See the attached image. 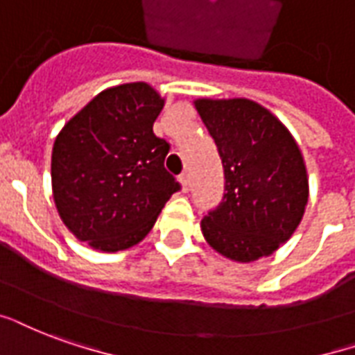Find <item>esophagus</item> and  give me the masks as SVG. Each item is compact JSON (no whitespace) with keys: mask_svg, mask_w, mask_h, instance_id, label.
<instances>
[{"mask_svg":"<svg viewBox=\"0 0 355 355\" xmlns=\"http://www.w3.org/2000/svg\"><path fill=\"white\" fill-rule=\"evenodd\" d=\"M180 183H181V191H183V193H189V191H191V178H189V174H181Z\"/></svg>","mask_w":355,"mask_h":355,"instance_id":"1","label":"esophagus"}]
</instances>
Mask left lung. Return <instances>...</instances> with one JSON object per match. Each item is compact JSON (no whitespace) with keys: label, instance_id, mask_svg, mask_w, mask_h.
Wrapping results in <instances>:
<instances>
[{"label":"left lung","instance_id":"left-lung-1","mask_svg":"<svg viewBox=\"0 0 355 355\" xmlns=\"http://www.w3.org/2000/svg\"><path fill=\"white\" fill-rule=\"evenodd\" d=\"M225 168V196L202 218L218 254L249 263L292 238L309 202L307 166L290 130L250 98H196Z\"/></svg>","mask_w":355,"mask_h":355}]
</instances>
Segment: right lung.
<instances>
[{"label": "right lung", "instance_id": "add662e5", "mask_svg": "<svg viewBox=\"0 0 355 355\" xmlns=\"http://www.w3.org/2000/svg\"><path fill=\"white\" fill-rule=\"evenodd\" d=\"M164 98L146 82L108 87L74 114L52 149V194L63 225L92 249L140 243L180 183L153 123Z\"/></svg>", "mask_w": 355, "mask_h": 355}]
</instances>
